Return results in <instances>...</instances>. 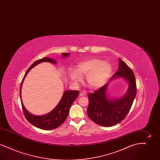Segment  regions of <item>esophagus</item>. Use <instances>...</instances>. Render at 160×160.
<instances>
[{"label":"esophagus","instance_id":"34e87169","mask_svg":"<svg viewBox=\"0 0 160 160\" xmlns=\"http://www.w3.org/2000/svg\"><path fill=\"white\" fill-rule=\"evenodd\" d=\"M86 95V93L85 91L80 92V97H83V96H85Z\"/></svg>","mask_w":160,"mask_h":160}]
</instances>
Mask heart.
Masks as SVG:
<instances>
[{
  "mask_svg": "<svg viewBox=\"0 0 160 160\" xmlns=\"http://www.w3.org/2000/svg\"><path fill=\"white\" fill-rule=\"evenodd\" d=\"M112 71V67L108 62L98 59H91L80 63L76 71H71L69 77L71 80L78 83L82 81V76H86V81L92 88H98L106 82Z\"/></svg>",
  "mask_w": 160,
  "mask_h": 160,
  "instance_id": "heart-1",
  "label": "heart"
}]
</instances>
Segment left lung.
<instances>
[{
	"label": "left lung",
	"instance_id": "left-lung-1",
	"mask_svg": "<svg viewBox=\"0 0 160 160\" xmlns=\"http://www.w3.org/2000/svg\"><path fill=\"white\" fill-rule=\"evenodd\" d=\"M118 70L112 77H122L128 82V90L120 99L107 97V84L88 95V114L92 121L103 127H112L122 121L129 113L136 95L137 86L133 71L119 59Z\"/></svg>",
	"mask_w": 160,
	"mask_h": 160
}]
</instances>
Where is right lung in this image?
<instances>
[{"mask_svg":"<svg viewBox=\"0 0 160 160\" xmlns=\"http://www.w3.org/2000/svg\"><path fill=\"white\" fill-rule=\"evenodd\" d=\"M62 55L64 57H67L69 55L68 53H62ZM42 62H48L50 63H52L53 64H56V61L47 58H44L42 59H39L35 61L31 67L27 70L25 75L23 77V80L22 81L20 89V99L21 98V88L23 83V80L24 77L29 72L33 67L35 65H38V63ZM78 95V91H68L64 92L63 95L62 97L61 101L58 104V105L56 107L53 111L48 114L43 115V116H35L31 114L28 112L25 107H24L22 101H21L22 106L23 109V113L26 119L36 127L42 129H53L56 128L61 126V125L65 122L67 118L68 117L69 113V108L71 106L73 102L76 100Z\"/></svg>","mask_w":160,"mask_h":160,"instance_id":"obj_1","label":"right lung"}]
</instances>
